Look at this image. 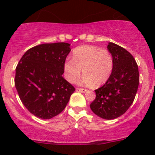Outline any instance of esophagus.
Masks as SVG:
<instances>
[{
    "instance_id": "obj_1",
    "label": "esophagus",
    "mask_w": 155,
    "mask_h": 155,
    "mask_svg": "<svg viewBox=\"0 0 155 155\" xmlns=\"http://www.w3.org/2000/svg\"><path fill=\"white\" fill-rule=\"evenodd\" d=\"M78 91H79L80 92H82V93H84L87 91V90L84 89V88H78Z\"/></svg>"
}]
</instances>
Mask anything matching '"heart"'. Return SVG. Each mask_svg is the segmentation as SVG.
<instances>
[{
    "label": "heart",
    "instance_id": "b5f03b06",
    "mask_svg": "<svg viewBox=\"0 0 155 155\" xmlns=\"http://www.w3.org/2000/svg\"><path fill=\"white\" fill-rule=\"evenodd\" d=\"M113 57L107 50L95 46H81L75 48L73 57L64 62V76L70 83H74L82 73L81 83L99 87L109 80L113 70Z\"/></svg>",
    "mask_w": 155,
    "mask_h": 155
}]
</instances>
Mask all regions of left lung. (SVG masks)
<instances>
[{
  "label": "left lung",
  "instance_id": "1",
  "mask_svg": "<svg viewBox=\"0 0 155 155\" xmlns=\"http://www.w3.org/2000/svg\"><path fill=\"white\" fill-rule=\"evenodd\" d=\"M113 70L109 80L98 89L90 105L93 113L105 120H113L126 113L134 102L138 85L139 71L134 57L124 48L109 42Z\"/></svg>",
  "mask_w": 155,
  "mask_h": 155
}]
</instances>
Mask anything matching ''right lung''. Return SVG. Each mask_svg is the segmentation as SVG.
<instances>
[{"label": "right lung", "instance_id": "1", "mask_svg": "<svg viewBox=\"0 0 155 155\" xmlns=\"http://www.w3.org/2000/svg\"><path fill=\"white\" fill-rule=\"evenodd\" d=\"M70 46L56 42L34 46L18 64L16 90L25 107L36 117L49 120L60 114L75 91L62 77Z\"/></svg>", "mask_w": 155, "mask_h": 155}]
</instances>
